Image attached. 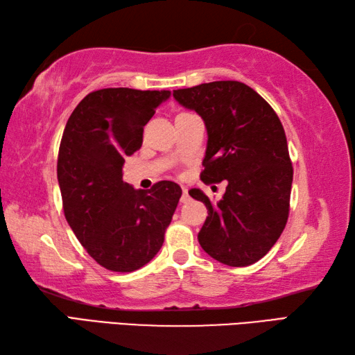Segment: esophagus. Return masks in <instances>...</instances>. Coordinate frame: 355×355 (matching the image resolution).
Masks as SVG:
<instances>
[{
	"label": "esophagus",
	"instance_id": "1",
	"mask_svg": "<svg viewBox=\"0 0 355 355\" xmlns=\"http://www.w3.org/2000/svg\"><path fill=\"white\" fill-rule=\"evenodd\" d=\"M182 202H189L191 201V197H189V193H187V189H184L183 187V195H182V200H180Z\"/></svg>",
	"mask_w": 355,
	"mask_h": 355
}]
</instances>
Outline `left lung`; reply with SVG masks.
Wrapping results in <instances>:
<instances>
[{"instance_id": "obj_1", "label": "left lung", "mask_w": 355, "mask_h": 355, "mask_svg": "<svg viewBox=\"0 0 355 355\" xmlns=\"http://www.w3.org/2000/svg\"><path fill=\"white\" fill-rule=\"evenodd\" d=\"M172 94L206 123L202 183L227 180L218 202L200 189L189 191L209 214L198 233L200 245L225 266H252L276 244L290 214L293 166L281 120L263 97L238 80L209 82Z\"/></svg>"}]
</instances>
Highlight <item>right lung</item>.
I'll return each mask as SVG.
<instances>
[{
  "mask_svg": "<svg viewBox=\"0 0 355 355\" xmlns=\"http://www.w3.org/2000/svg\"><path fill=\"white\" fill-rule=\"evenodd\" d=\"M171 92L103 88L87 94L69 119L58 154L64 215L88 254L130 273L154 258L182 197L177 183L135 191L123 182L125 157Z\"/></svg>",
  "mask_w": 355,
  "mask_h": 355,
  "instance_id": "add662e5",
  "label": "right lung"
}]
</instances>
